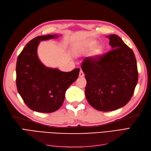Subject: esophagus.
Masks as SVG:
<instances>
[{
    "label": "esophagus",
    "mask_w": 151,
    "mask_h": 151,
    "mask_svg": "<svg viewBox=\"0 0 151 151\" xmlns=\"http://www.w3.org/2000/svg\"><path fill=\"white\" fill-rule=\"evenodd\" d=\"M84 76V72H83V70H81V71H80V72H79V77H83Z\"/></svg>",
    "instance_id": "esophagus-1"
}]
</instances>
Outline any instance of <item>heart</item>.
Masks as SVG:
<instances>
[{"label":"heart","mask_w":151,"mask_h":151,"mask_svg":"<svg viewBox=\"0 0 151 151\" xmlns=\"http://www.w3.org/2000/svg\"><path fill=\"white\" fill-rule=\"evenodd\" d=\"M96 40H88L78 45L76 48V52L78 53L87 52L90 50V57L94 60H97L101 58L104 52V47L101 44H97Z\"/></svg>","instance_id":"obj_1"}]
</instances>
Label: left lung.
<instances>
[{"mask_svg":"<svg viewBox=\"0 0 151 151\" xmlns=\"http://www.w3.org/2000/svg\"><path fill=\"white\" fill-rule=\"evenodd\" d=\"M112 50L97 60L86 58L82 63L87 84L86 98L101 111L116 110L126 105L138 82L135 55L119 36H107Z\"/></svg>","mask_w":151,"mask_h":151,"instance_id":"left-lung-1","label":"left lung"}]
</instances>
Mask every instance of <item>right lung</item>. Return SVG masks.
Segmentation results:
<instances>
[{
  "label": "right lung",
  "instance_id": "add662e5",
  "mask_svg": "<svg viewBox=\"0 0 151 151\" xmlns=\"http://www.w3.org/2000/svg\"><path fill=\"white\" fill-rule=\"evenodd\" d=\"M57 35L39 36L27 43L16 63V86L18 93L31 109L52 113L61 107L65 91L78 78L80 68L62 72L45 66L37 53L42 41L57 38Z\"/></svg>",
  "mask_w": 151,
  "mask_h": 151
}]
</instances>
